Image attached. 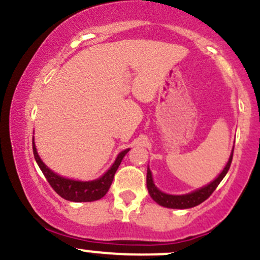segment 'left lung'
<instances>
[{
  "label": "left lung",
  "instance_id": "left-lung-1",
  "mask_svg": "<svg viewBox=\"0 0 260 260\" xmlns=\"http://www.w3.org/2000/svg\"><path fill=\"white\" fill-rule=\"evenodd\" d=\"M233 158V150L232 154L230 156V160H228L227 165L224 167V169L222 170V173L219 174L218 178H216L211 184L207 186L201 187V189L193 191L191 193H186V195H168V193L161 192L160 190L156 189V186L154 185L153 179H152V173L148 169L147 172V187L149 191V195L156 204H159L160 206L169 207V209H190V207L198 206V205L204 202L205 200H207L212 195L213 191L216 190V187L218 186L219 182L222 181V179L226 176L228 170H230L231 162H232Z\"/></svg>",
  "mask_w": 260,
  "mask_h": 260
}]
</instances>
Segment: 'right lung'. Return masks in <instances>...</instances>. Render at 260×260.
Here are the masks:
<instances>
[{"label": "right lung", "mask_w": 260, "mask_h": 260, "mask_svg": "<svg viewBox=\"0 0 260 260\" xmlns=\"http://www.w3.org/2000/svg\"><path fill=\"white\" fill-rule=\"evenodd\" d=\"M129 149H125L123 152H121L117 156L115 164L108 169V172L105 174L102 178L98 179V180L93 181H75L70 180V179L61 178V176L56 175L55 173H53L49 168H47V165L42 161V159L39 158L38 153H37L36 145L33 142V154L34 158H36L37 162H38L39 168L44 174L45 179L50 184V186L53 187V190L58 193L59 196H61L62 199L69 200V201L74 202H87V201H95V200H100L106 195V192L110 189L111 184H112L113 176L118 169L119 164H121L122 159L125 154L128 153Z\"/></svg>", "instance_id": "add662e5"}]
</instances>
